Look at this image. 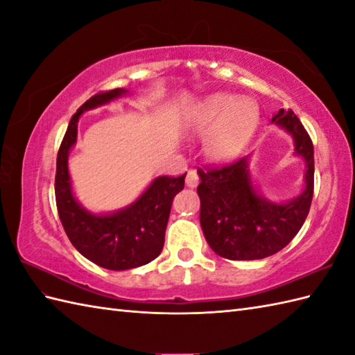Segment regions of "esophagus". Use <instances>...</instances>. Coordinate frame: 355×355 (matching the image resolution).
<instances>
[{
    "mask_svg": "<svg viewBox=\"0 0 355 355\" xmlns=\"http://www.w3.org/2000/svg\"><path fill=\"white\" fill-rule=\"evenodd\" d=\"M200 183V177L195 169H191L186 175V186L187 187H197Z\"/></svg>",
    "mask_w": 355,
    "mask_h": 355,
    "instance_id": "34e87169",
    "label": "esophagus"
}]
</instances>
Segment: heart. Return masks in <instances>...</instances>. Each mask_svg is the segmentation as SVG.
<instances>
[{"mask_svg": "<svg viewBox=\"0 0 355 355\" xmlns=\"http://www.w3.org/2000/svg\"><path fill=\"white\" fill-rule=\"evenodd\" d=\"M258 123V107L248 99L214 94L202 101L192 117V130L207 134L205 153L214 162H227L245 146Z\"/></svg>", "mask_w": 355, "mask_h": 355, "instance_id": "obj_1", "label": "heart"}]
</instances>
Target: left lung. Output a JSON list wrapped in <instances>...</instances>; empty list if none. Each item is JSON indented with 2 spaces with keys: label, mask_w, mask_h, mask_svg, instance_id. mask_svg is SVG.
I'll return each mask as SVG.
<instances>
[{
  "label": "left lung",
  "mask_w": 355,
  "mask_h": 355,
  "mask_svg": "<svg viewBox=\"0 0 355 355\" xmlns=\"http://www.w3.org/2000/svg\"><path fill=\"white\" fill-rule=\"evenodd\" d=\"M273 122L294 140L305 160V189L294 200L273 202L252 183L248 158L212 169H198L200 223L210 248L232 261L263 259L277 253L297 235L311 207L314 149L310 135L291 110H279Z\"/></svg>",
  "instance_id": "left-lung-1"
}]
</instances>
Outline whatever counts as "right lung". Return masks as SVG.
<instances>
[{"mask_svg": "<svg viewBox=\"0 0 355 355\" xmlns=\"http://www.w3.org/2000/svg\"><path fill=\"white\" fill-rule=\"evenodd\" d=\"M128 94L116 88L97 93L70 120L56 158L55 195L64 230L76 250L87 259L108 270H130L154 261L163 250L172 200L183 191L186 173L157 177L132 205L107 215H94L74 198L69 173V154L76 143L82 112L110 103Z\"/></svg>", "mask_w": 355, "mask_h": 355, "instance_id": "obj_1", "label": "right lung"}]
</instances>
